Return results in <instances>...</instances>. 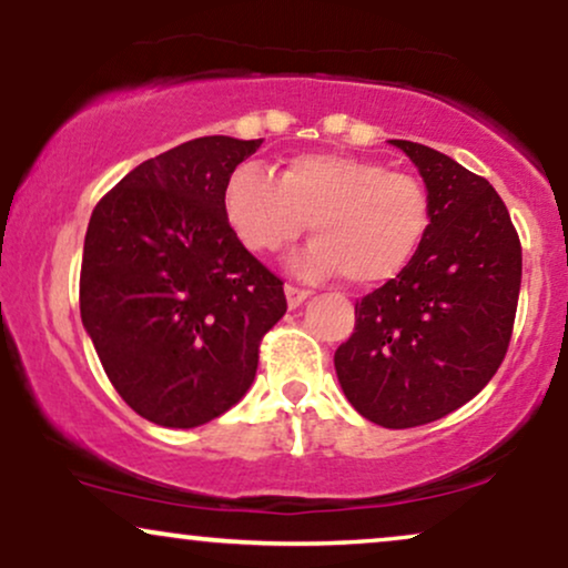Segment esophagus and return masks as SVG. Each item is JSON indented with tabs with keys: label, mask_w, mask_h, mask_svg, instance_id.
<instances>
[{
	"label": "esophagus",
	"mask_w": 568,
	"mask_h": 568,
	"mask_svg": "<svg viewBox=\"0 0 568 568\" xmlns=\"http://www.w3.org/2000/svg\"><path fill=\"white\" fill-rule=\"evenodd\" d=\"M285 298H288V306H291V310H296L298 304H304L306 298H310V291H306V288H298V285L288 283V285H285Z\"/></svg>",
	"instance_id": "esophagus-1"
}]
</instances>
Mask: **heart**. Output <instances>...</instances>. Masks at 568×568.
<instances>
[{
	"instance_id": "1",
	"label": "heart",
	"mask_w": 568,
	"mask_h": 568,
	"mask_svg": "<svg viewBox=\"0 0 568 568\" xmlns=\"http://www.w3.org/2000/svg\"><path fill=\"white\" fill-rule=\"evenodd\" d=\"M224 213L247 251L280 253L302 237L315 243L293 258L298 275L344 272L357 285L395 277L410 264L433 224L425 181L342 152H302L275 179L243 165L224 189Z\"/></svg>"
}]
</instances>
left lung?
<instances>
[{
    "label": "left lung",
    "mask_w": 568,
    "mask_h": 568,
    "mask_svg": "<svg viewBox=\"0 0 568 568\" xmlns=\"http://www.w3.org/2000/svg\"><path fill=\"white\" fill-rule=\"evenodd\" d=\"M425 179L433 224L400 275L355 304L336 349L355 410L389 429L452 414L505 361L520 293V240L486 179L435 149L393 141Z\"/></svg>",
    "instance_id": "8db88e82"
}]
</instances>
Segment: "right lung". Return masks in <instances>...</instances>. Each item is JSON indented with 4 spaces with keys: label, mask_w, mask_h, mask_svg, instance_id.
<instances>
[{
    "label": "right lung",
    "mask_w": 568,
    "mask_h": 568,
    "mask_svg": "<svg viewBox=\"0 0 568 568\" xmlns=\"http://www.w3.org/2000/svg\"><path fill=\"white\" fill-rule=\"evenodd\" d=\"M262 146L205 135L141 162L95 205L80 312L109 382L162 427H200L247 393L285 315L283 280L224 213L234 168Z\"/></svg>",
    "instance_id": "obj_1"
}]
</instances>
